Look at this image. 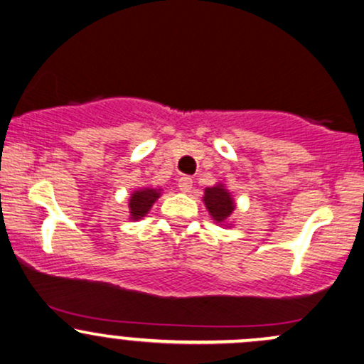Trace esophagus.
<instances>
[{"mask_svg":"<svg viewBox=\"0 0 364 364\" xmlns=\"http://www.w3.org/2000/svg\"><path fill=\"white\" fill-rule=\"evenodd\" d=\"M178 186H179V190L183 191V193H188V191H190L191 188H193V179L188 178V176L179 178L178 179Z\"/></svg>","mask_w":364,"mask_h":364,"instance_id":"esophagus-1","label":"esophagus"}]
</instances>
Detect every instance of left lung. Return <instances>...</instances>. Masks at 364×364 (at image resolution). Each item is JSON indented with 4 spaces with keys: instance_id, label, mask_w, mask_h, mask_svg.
<instances>
[{
    "instance_id": "1",
    "label": "left lung",
    "mask_w": 364,
    "mask_h": 364,
    "mask_svg": "<svg viewBox=\"0 0 364 364\" xmlns=\"http://www.w3.org/2000/svg\"><path fill=\"white\" fill-rule=\"evenodd\" d=\"M205 207L214 217L215 223H224L228 217L235 210V202H232L231 195L228 190H224L223 185H217L214 188H207L205 196H203Z\"/></svg>"
}]
</instances>
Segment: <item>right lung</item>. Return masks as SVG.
I'll use <instances>...</instances> for the list:
<instances>
[{
  "mask_svg": "<svg viewBox=\"0 0 364 364\" xmlns=\"http://www.w3.org/2000/svg\"><path fill=\"white\" fill-rule=\"evenodd\" d=\"M159 195L161 193L157 190H152V188H144V190L135 191L129 198V215H132V219H141L147 214L154 202L159 198Z\"/></svg>",
  "mask_w": 364,
  "mask_h": 364,
  "instance_id": "add662e5",
  "label": "right lung"
}]
</instances>
